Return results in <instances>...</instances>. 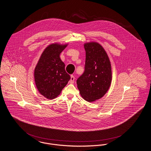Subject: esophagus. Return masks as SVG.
<instances>
[{"label": "esophagus", "instance_id": "esophagus-1", "mask_svg": "<svg viewBox=\"0 0 151 151\" xmlns=\"http://www.w3.org/2000/svg\"><path fill=\"white\" fill-rule=\"evenodd\" d=\"M75 77L73 75H71L70 76V83H74V81H75Z\"/></svg>", "mask_w": 151, "mask_h": 151}]
</instances>
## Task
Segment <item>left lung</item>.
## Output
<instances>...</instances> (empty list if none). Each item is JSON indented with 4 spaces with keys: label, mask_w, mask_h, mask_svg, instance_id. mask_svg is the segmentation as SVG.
I'll use <instances>...</instances> for the list:
<instances>
[{
    "label": "left lung",
    "mask_w": 151,
    "mask_h": 151,
    "mask_svg": "<svg viewBox=\"0 0 151 151\" xmlns=\"http://www.w3.org/2000/svg\"><path fill=\"white\" fill-rule=\"evenodd\" d=\"M86 61L84 73L76 83L81 96L88 102L101 98L111 81V64L104 49L96 42L84 44Z\"/></svg>",
    "instance_id": "left-lung-1"
}]
</instances>
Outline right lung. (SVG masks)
Returning a JSON list of instances; mask_svg holds the SVG:
<instances>
[{
  "label": "right lung",
  "mask_w": 151,
  "mask_h": 151,
  "mask_svg": "<svg viewBox=\"0 0 151 151\" xmlns=\"http://www.w3.org/2000/svg\"><path fill=\"white\" fill-rule=\"evenodd\" d=\"M67 45L52 44L42 53L35 70L36 87L40 93L49 99L56 98L70 79L65 70L60 54Z\"/></svg>",
  "instance_id": "obj_1"
}]
</instances>
